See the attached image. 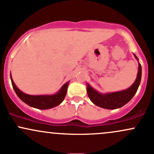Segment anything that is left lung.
<instances>
[{
    "label": "left lung",
    "mask_w": 154,
    "mask_h": 154,
    "mask_svg": "<svg viewBox=\"0 0 154 154\" xmlns=\"http://www.w3.org/2000/svg\"><path fill=\"white\" fill-rule=\"evenodd\" d=\"M138 60L137 57L134 55ZM142 77V67L139 63L137 78L131 87L126 90L118 92L101 94L94 90L91 86L87 84V93L91 102L98 107L108 109H115L120 108L127 104L135 95L140 84Z\"/></svg>",
    "instance_id": "8db88e82"
}]
</instances>
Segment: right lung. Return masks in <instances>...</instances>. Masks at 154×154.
Wrapping results in <instances>:
<instances>
[{
  "label": "right lung",
  "instance_id": "obj_1",
  "mask_svg": "<svg viewBox=\"0 0 154 154\" xmlns=\"http://www.w3.org/2000/svg\"><path fill=\"white\" fill-rule=\"evenodd\" d=\"M11 80L13 88H14L15 93L18 96V97L28 105L39 109H50V108L55 107L59 105L60 103L63 102L64 98H65L69 85V82H67L66 83H65L62 86L61 88L59 90L57 94H53V95L33 96L28 95V94L22 92L15 85L11 77Z\"/></svg>",
  "mask_w": 154,
  "mask_h": 154
}]
</instances>
